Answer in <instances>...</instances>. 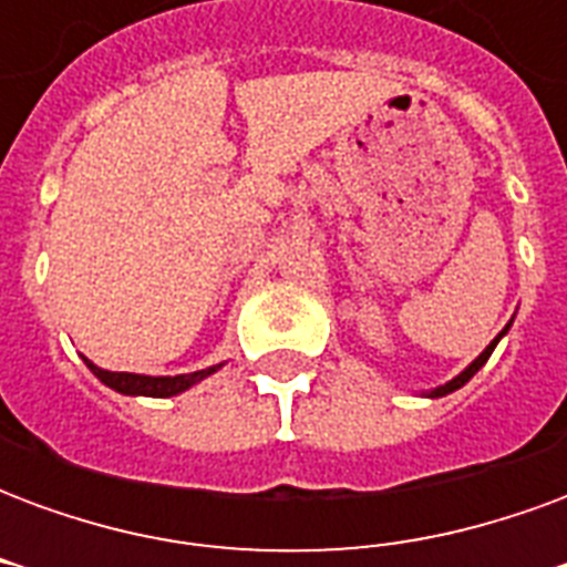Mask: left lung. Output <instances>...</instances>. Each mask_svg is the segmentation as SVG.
<instances>
[{"instance_id": "obj_1", "label": "left lung", "mask_w": 567, "mask_h": 567, "mask_svg": "<svg viewBox=\"0 0 567 567\" xmlns=\"http://www.w3.org/2000/svg\"><path fill=\"white\" fill-rule=\"evenodd\" d=\"M507 328H511V324H507ZM507 328H504V331H501L498 337H495V340H492V343H488L486 349H483V352H480V358H474V361H471V364H467V368H464L462 373H458V377H455V380H450V382H446V385H437V389H434V392L427 394V398H443V394H450V392H455V389H462L464 382L471 380V377H474L476 370H480V368H483V364H486L488 355H492V352H495V346H498L501 337H504V333H507Z\"/></svg>"}]
</instances>
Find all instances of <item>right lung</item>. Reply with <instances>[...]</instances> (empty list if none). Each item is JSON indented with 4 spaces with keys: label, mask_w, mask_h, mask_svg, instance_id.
<instances>
[{
    "label": "right lung",
    "mask_w": 567,
    "mask_h": 567,
    "mask_svg": "<svg viewBox=\"0 0 567 567\" xmlns=\"http://www.w3.org/2000/svg\"><path fill=\"white\" fill-rule=\"evenodd\" d=\"M84 364L93 370V377L96 380H103L109 389H115L121 394H145V398H173V394H182L190 385H197L199 380H206L209 373L221 368V364H215V368L197 370V373H182V377H142V373H112V370H103L91 364L87 358H84Z\"/></svg>",
    "instance_id": "obj_1"
}]
</instances>
